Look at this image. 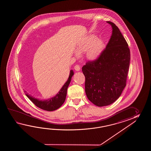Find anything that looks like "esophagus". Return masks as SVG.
I'll use <instances>...</instances> for the list:
<instances>
[{
  "instance_id": "1",
  "label": "esophagus",
  "mask_w": 151,
  "mask_h": 151,
  "mask_svg": "<svg viewBox=\"0 0 151 151\" xmlns=\"http://www.w3.org/2000/svg\"><path fill=\"white\" fill-rule=\"evenodd\" d=\"M74 70H76V71H80V66H79V65H76L75 66H74Z\"/></svg>"
}]
</instances>
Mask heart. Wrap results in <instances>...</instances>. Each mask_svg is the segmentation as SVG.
<instances>
[{"instance_id":"1","label":"heart","mask_w":151,"mask_h":151,"mask_svg":"<svg viewBox=\"0 0 151 151\" xmlns=\"http://www.w3.org/2000/svg\"><path fill=\"white\" fill-rule=\"evenodd\" d=\"M105 48V42L102 38H97L96 35L87 37L78 45L77 52L78 54L85 53L87 59L95 60L99 57Z\"/></svg>"}]
</instances>
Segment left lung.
Masks as SVG:
<instances>
[{
  "mask_svg": "<svg viewBox=\"0 0 151 151\" xmlns=\"http://www.w3.org/2000/svg\"><path fill=\"white\" fill-rule=\"evenodd\" d=\"M112 28L109 42L96 60L88 61L82 68L85 77L87 98L99 107L107 106L119 98L126 85L130 63L128 44L119 28L107 22Z\"/></svg>",
  "mask_w": 151,
  "mask_h": 151,
  "instance_id": "left-lung-1",
  "label": "left lung"
}]
</instances>
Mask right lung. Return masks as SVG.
<instances>
[{
	"instance_id": "right-lung-1",
	"label": "right lung",
	"mask_w": 151,
	"mask_h": 151,
	"mask_svg": "<svg viewBox=\"0 0 151 151\" xmlns=\"http://www.w3.org/2000/svg\"><path fill=\"white\" fill-rule=\"evenodd\" d=\"M73 74V71L71 70L68 80L65 83L64 86L62 87L61 90L59 91V92L55 96L50 99L42 101L35 98L31 95H29L27 94H26V95L29 98V99L39 108L47 111H55L59 109L64 103L67 94L68 86L71 82V78Z\"/></svg>"
}]
</instances>
